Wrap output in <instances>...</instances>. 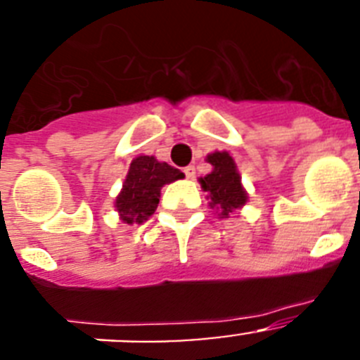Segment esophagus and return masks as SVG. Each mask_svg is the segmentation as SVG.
<instances>
[{
    "label": "esophagus",
    "mask_w": 360,
    "mask_h": 360,
    "mask_svg": "<svg viewBox=\"0 0 360 360\" xmlns=\"http://www.w3.org/2000/svg\"><path fill=\"white\" fill-rule=\"evenodd\" d=\"M184 173H186L187 178H195L196 176V167H195V165H187L186 169H184Z\"/></svg>",
    "instance_id": "obj_1"
}]
</instances>
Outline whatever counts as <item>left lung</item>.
Masks as SVG:
<instances>
[{
  "label": "left lung",
  "mask_w": 360,
  "mask_h": 360,
  "mask_svg": "<svg viewBox=\"0 0 360 360\" xmlns=\"http://www.w3.org/2000/svg\"><path fill=\"white\" fill-rule=\"evenodd\" d=\"M207 162L212 165V171L207 176L200 178V184L207 193L211 209H216L221 218H229L236 209L243 207L249 196L241 186L234 158L227 151L211 153L207 155Z\"/></svg>",
  "instance_id": "obj_1"
}]
</instances>
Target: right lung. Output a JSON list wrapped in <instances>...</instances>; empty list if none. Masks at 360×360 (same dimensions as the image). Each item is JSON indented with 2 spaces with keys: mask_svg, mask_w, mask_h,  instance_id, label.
<instances>
[{
  "mask_svg": "<svg viewBox=\"0 0 360 360\" xmlns=\"http://www.w3.org/2000/svg\"><path fill=\"white\" fill-rule=\"evenodd\" d=\"M178 178H184V173L174 169L173 165L158 162L148 155L136 157L129 164L122 191L115 200L120 219L128 225L144 224L157 209L162 187Z\"/></svg>",
  "mask_w": 360,
  "mask_h": 360,
  "instance_id": "add662e5",
  "label": "right lung"
}]
</instances>
